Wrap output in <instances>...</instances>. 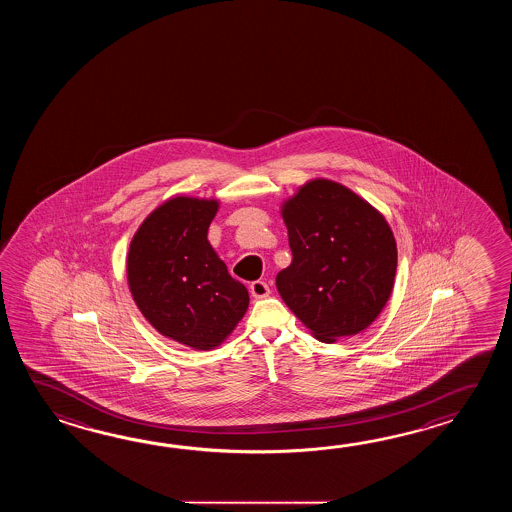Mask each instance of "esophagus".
<instances>
[{
	"mask_svg": "<svg viewBox=\"0 0 512 512\" xmlns=\"http://www.w3.org/2000/svg\"><path fill=\"white\" fill-rule=\"evenodd\" d=\"M251 294L256 298V300H260V298H267L269 294H271V287H269V283L261 282H252L251 283Z\"/></svg>",
	"mask_w": 512,
	"mask_h": 512,
	"instance_id": "34e87169",
	"label": "esophagus"
}]
</instances>
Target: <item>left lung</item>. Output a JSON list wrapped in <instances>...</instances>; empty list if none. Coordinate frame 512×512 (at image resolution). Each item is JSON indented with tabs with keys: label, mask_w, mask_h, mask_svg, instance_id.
I'll return each mask as SVG.
<instances>
[{
	"label": "left lung",
	"mask_w": 512,
	"mask_h": 512,
	"mask_svg": "<svg viewBox=\"0 0 512 512\" xmlns=\"http://www.w3.org/2000/svg\"><path fill=\"white\" fill-rule=\"evenodd\" d=\"M293 261L278 272L283 302L322 342L357 335L392 294L397 245L379 210L346 186L315 179L285 201Z\"/></svg>",
	"instance_id": "left-lung-1"
}]
</instances>
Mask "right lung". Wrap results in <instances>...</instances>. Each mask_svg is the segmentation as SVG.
<instances>
[{"label": "right lung", "instance_id": "add662e5", "mask_svg": "<svg viewBox=\"0 0 512 512\" xmlns=\"http://www.w3.org/2000/svg\"><path fill=\"white\" fill-rule=\"evenodd\" d=\"M216 199L179 196L155 208L131 240V296L161 335L188 348H216L238 326L249 293L208 243Z\"/></svg>", "mask_w": 512, "mask_h": 512}]
</instances>
